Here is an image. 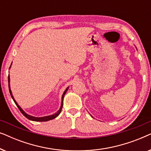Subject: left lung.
Segmentation results:
<instances>
[{"label": "left lung", "instance_id": "8db88e82", "mask_svg": "<svg viewBox=\"0 0 151 151\" xmlns=\"http://www.w3.org/2000/svg\"><path fill=\"white\" fill-rule=\"evenodd\" d=\"M136 49H137V48H136ZM91 117H92V116H91Z\"/></svg>", "mask_w": 151, "mask_h": 151}]
</instances>
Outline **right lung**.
<instances>
[{"instance_id":"1","label":"right lung","mask_w":151,"mask_h":151,"mask_svg":"<svg viewBox=\"0 0 151 151\" xmlns=\"http://www.w3.org/2000/svg\"><path fill=\"white\" fill-rule=\"evenodd\" d=\"M12 64H11V66H10L9 69H10V68H11V67H12ZM8 83H9V89L10 95H11L12 98V99H13L14 102H15V104H16V106H18V108L19 109V110L20 111V112H21V113H22V115H23L25 117H27V118L28 119H30V120H32V121H35V122H47V121L51 120V119H54V118H55V117H56L58 116V115H60V112H61L62 109H63V99H64V97H65V95L66 93H67V90H68V88H69V86H68V87L65 89V91H64L63 94V96H62V98H61V105H60V107L59 110L57 112H55V113H53V114H52V115H47V116L39 117H34V116H32V115H29V114H27V113L24 112V111L23 110H22V109L21 108V107H20V106H19V105H18V104L17 103V102H16V101L15 100V99H14V96H13V95H12V91H11V88H10V84H9V83H10V77H9V76H8Z\"/></svg>"}]
</instances>
